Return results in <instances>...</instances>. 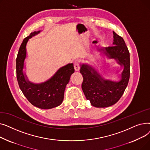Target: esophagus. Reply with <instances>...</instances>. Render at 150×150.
Masks as SVG:
<instances>
[{
    "instance_id": "obj_1",
    "label": "esophagus",
    "mask_w": 150,
    "mask_h": 150,
    "mask_svg": "<svg viewBox=\"0 0 150 150\" xmlns=\"http://www.w3.org/2000/svg\"><path fill=\"white\" fill-rule=\"evenodd\" d=\"M74 69H75V71H79V70H80V66L79 62H77V61H75V62H74Z\"/></svg>"
}]
</instances>
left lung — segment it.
<instances>
[{
    "label": "left lung",
    "mask_w": 150,
    "mask_h": 150,
    "mask_svg": "<svg viewBox=\"0 0 150 150\" xmlns=\"http://www.w3.org/2000/svg\"><path fill=\"white\" fill-rule=\"evenodd\" d=\"M113 45L103 50L109 58H114L123 66L119 81L105 80L88 64H82L80 73L83 76L81 88L87 100L97 108L112 106L119 100L127 88L130 76L129 52L123 38L113 31Z\"/></svg>",
    "instance_id": "left-lung-1"
}]
</instances>
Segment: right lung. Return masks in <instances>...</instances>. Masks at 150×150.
I'll return each mask as SVG.
<instances>
[{"mask_svg": "<svg viewBox=\"0 0 150 150\" xmlns=\"http://www.w3.org/2000/svg\"><path fill=\"white\" fill-rule=\"evenodd\" d=\"M34 31L23 39L16 58V76L19 88L31 104L41 109H51L60 105L64 99V93L71 75L75 72L74 65L68 64L61 67L47 81L40 84L31 83L23 73L26 58V45L28 39L40 33Z\"/></svg>", "mask_w": 150, "mask_h": 150, "instance_id": "obj_1", "label": "right lung"}]
</instances>
